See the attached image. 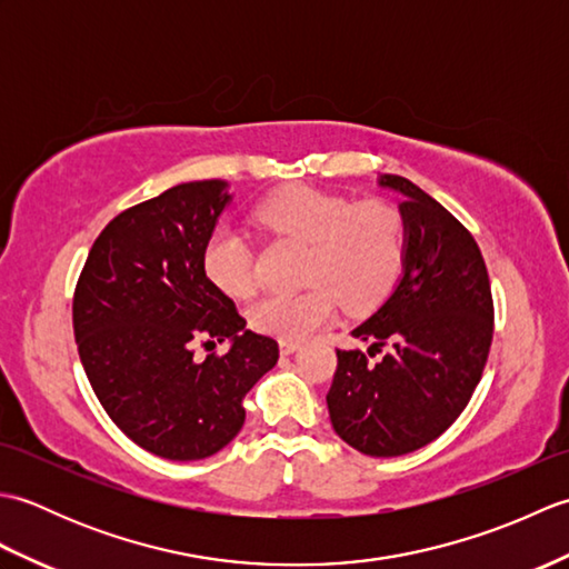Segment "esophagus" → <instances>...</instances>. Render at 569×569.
Returning <instances> with one entry per match:
<instances>
[{
  "label": "esophagus",
  "instance_id": "obj_1",
  "mask_svg": "<svg viewBox=\"0 0 569 569\" xmlns=\"http://www.w3.org/2000/svg\"><path fill=\"white\" fill-rule=\"evenodd\" d=\"M278 349H281V355H296L300 349V342H288V340H281L278 342Z\"/></svg>",
  "mask_w": 569,
  "mask_h": 569
}]
</instances>
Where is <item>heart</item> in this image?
Segmentation results:
<instances>
[{
    "label": "heart",
    "instance_id": "heart-1",
    "mask_svg": "<svg viewBox=\"0 0 569 569\" xmlns=\"http://www.w3.org/2000/svg\"><path fill=\"white\" fill-rule=\"evenodd\" d=\"M257 220L273 234L310 244L303 293H271L249 308L251 328L278 340L300 342L337 312V298L349 310H369L391 293L403 271L406 224L389 202L352 204L310 186L271 192L257 208ZM202 269L229 296H249L257 286L253 251L244 232L220 224L204 241Z\"/></svg>",
    "mask_w": 569,
    "mask_h": 569
}]
</instances>
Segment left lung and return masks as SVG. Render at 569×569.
Wrapping results in <instances>:
<instances>
[{
	"label": "left lung",
	"instance_id": "obj_1",
	"mask_svg": "<svg viewBox=\"0 0 569 569\" xmlns=\"http://www.w3.org/2000/svg\"><path fill=\"white\" fill-rule=\"evenodd\" d=\"M377 186L401 196L403 271L393 291L352 335L369 345L337 349L328 393L335 432L369 457L420 450L452 426L485 371L493 303L475 237L426 190L401 176Z\"/></svg>",
	"mask_w": 569,
	"mask_h": 569
}]
</instances>
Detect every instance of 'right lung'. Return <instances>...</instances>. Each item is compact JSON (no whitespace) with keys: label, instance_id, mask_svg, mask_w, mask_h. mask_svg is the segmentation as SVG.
<instances>
[{"label":"right lung","instance_id":"1","mask_svg":"<svg viewBox=\"0 0 569 569\" xmlns=\"http://www.w3.org/2000/svg\"><path fill=\"white\" fill-rule=\"evenodd\" d=\"M232 198L227 180H190L117 214L94 239L72 300L82 369L107 416L176 462L232 442L244 426L241 398L278 361L276 340L247 330L202 269L204 241ZM198 341L230 349L198 362Z\"/></svg>","mask_w":569,"mask_h":569}]
</instances>
